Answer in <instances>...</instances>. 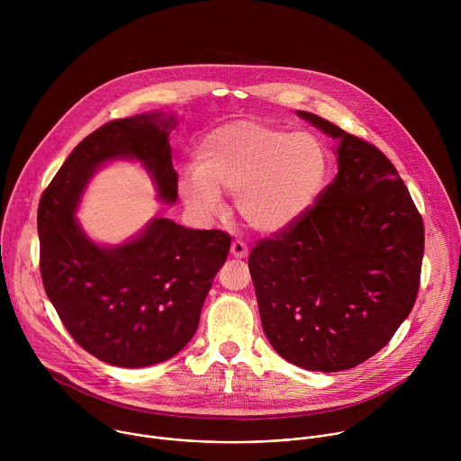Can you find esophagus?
Wrapping results in <instances>:
<instances>
[{
	"mask_svg": "<svg viewBox=\"0 0 461 461\" xmlns=\"http://www.w3.org/2000/svg\"><path fill=\"white\" fill-rule=\"evenodd\" d=\"M230 251H231V255H233L235 258H244V257L248 255V244L242 242V240H239V239H235V240L231 242Z\"/></svg>",
	"mask_w": 461,
	"mask_h": 461,
	"instance_id": "34e87169",
	"label": "esophagus"
}]
</instances>
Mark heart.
I'll use <instances>...</instances> for the list:
<instances>
[{"label": "heart", "mask_w": 461, "mask_h": 461, "mask_svg": "<svg viewBox=\"0 0 461 461\" xmlns=\"http://www.w3.org/2000/svg\"><path fill=\"white\" fill-rule=\"evenodd\" d=\"M326 148L306 131L257 120L213 129L201 142L196 167L180 173L184 203L204 215L221 210V193L237 194L240 219L260 233H281L299 222L324 187Z\"/></svg>", "instance_id": "b5f03b06"}]
</instances>
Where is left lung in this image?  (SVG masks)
<instances>
[{
	"instance_id": "8db88e82",
	"label": "left lung",
	"mask_w": 461,
	"mask_h": 461,
	"mask_svg": "<svg viewBox=\"0 0 461 461\" xmlns=\"http://www.w3.org/2000/svg\"><path fill=\"white\" fill-rule=\"evenodd\" d=\"M297 114L338 140V175L288 230L249 253L262 330L286 361L348 370L377 354L420 290L425 228L393 164L328 120Z\"/></svg>"
}]
</instances>
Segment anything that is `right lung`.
I'll use <instances>...</instances> for the list:
<instances>
[{
	"label": "right lung",
	"mask_w": 461,
	"mask_h": 461,
	"mask_svg": "<svg viewBox=\"0 0 461 461\" xmlns=\"http://www.w3.org/2000/svg\"><path fill=\"white\" fill-rule=\"evenodd\" d=\"M173 116L113 120L86 137L63 162L38 206L43 288L73 339L104 363L140 368L180 352L199 326L212 281L231 237L155 219L133 240L105 248L78 226L75 212L87 180L114 158H137L158 196L176 201L178 175L167 142Z\"/></svg>",
	"instance_id": "1"
}]
</instances>
